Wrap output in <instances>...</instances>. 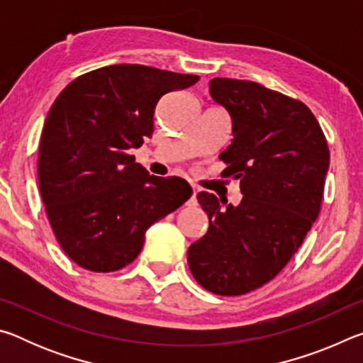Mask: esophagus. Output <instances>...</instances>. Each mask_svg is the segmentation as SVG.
Here are the masks:
<instances>
[{"instance_id": "1", "label": "esophagus", "mask_w": 363, "mask_h": 363, "mask_svg": "<svg viewBox=\"0 0 363 363\" xmlns=\"http://www.w3.org/2000/svg\"><path fill=\"white\" fill-rule=\"evenodd\" d=\"M187 206H196V190L194 189L192 196H190L189 201H187Z\"/></svg>"}]
</instances>
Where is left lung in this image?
<instances>
[{"instance_id":"8db88e82","label":"left lung","mask_w":363,"mask_h":363,"mask_svg":"<svg viewBox=\"0 0 363 363\" xmlns=\"http://www.w3.org/2000/svg\"><path fill=\"white\" fill-rule=\"evenodd\" d=\"M210 96L230 116L233 139L220 158L243 199L233 206L196 195L210 227L187 262L205 290L238 296L272 280L301 247L320 211L330 152L303 102L233 78H213Z\"/></svg>"}]
</instances>
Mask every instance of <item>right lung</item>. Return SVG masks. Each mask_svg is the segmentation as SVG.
I'll use <instances>...</instances> for the list:
<instances>
[{"label":"right lung","instance_id":"obj_1","mask_svg":"<svg viewBox=\"0 0 363 363\" xmlns=\"http://www.w3.org/2000/svg\"><path fill=\"white\" fill-rule=\"evenodd\" d=\"M199 79L116 64L73 79L54 101L40 139V192L54 235L78 266H128L147 229L190 199L187 181L150 176L128 150L152 138L158 101Z\"/></svg>","mask_w":363,"mask_h":363}]
</instances>
